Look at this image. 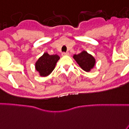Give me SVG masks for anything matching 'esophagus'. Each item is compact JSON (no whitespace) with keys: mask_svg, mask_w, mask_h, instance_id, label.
Instances as JSON below:
<instances>
[{"mask_svg":"<svg viewBox=\"0 0 129 129\" xmlns=\"http://www.w3.org/2000/svg\"><path fill=\"white\" fill-rule=\"evenodd\" d=\"M62 56H69V52H63V53H62Z\"/></svg>","mask_w":129,"mask_h":129,"instance_id":"1","label":"esophagus"}]
</instances>
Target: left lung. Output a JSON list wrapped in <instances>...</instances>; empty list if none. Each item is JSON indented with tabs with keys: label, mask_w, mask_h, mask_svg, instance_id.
I'll return each mask as SVG.
<instances>
[{
	"label": "left lung",
	"mask_w": 129,
	"mask_h": 129,
	"mask_svg": "<svg viewBox=\"0 0 129 129\" xmlns=\"http://www.w3.org/2000/svg\"><path fill=\"white\" fill-rule=\"evenodd\" d=\"M73 57L79 66L85 72L91 71L96 63L95 58L85 50L82 51L78 54H74Z\"/></svg>",
	"instance_id": "left-lung-1"
}]
</instances>
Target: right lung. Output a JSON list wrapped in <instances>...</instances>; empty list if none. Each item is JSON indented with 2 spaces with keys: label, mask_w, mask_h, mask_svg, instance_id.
Listing matches in <instances>:
<instances>
[{
  "label": "right lung",
  "mask_w": 129,
  "mask_h": 129,
  "mask_svg": "<svg viewBox=\"0 0 129 129\" xmlns=\"http://www.w3.org/2000/svg\"><path fill=\"white\" fill-rule=\"evenodd\" d=\"M59 59L60 56L58 54L50 55L48 52H44L36 62L35 69L40 77H47L53 71Z\"/></svg>",
  "instance_id": "1"
}]
</instances>
